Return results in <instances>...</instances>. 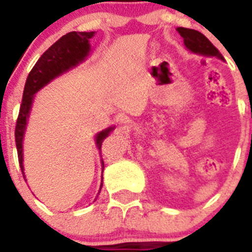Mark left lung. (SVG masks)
Instances as JSON below:
<instances>
[{
  "label": "left lung",
  "mask_w": 252,
  "mask_h": 252,
  "mask_svg": "<svg viewBox=\"0 0 252 252\" xmlns=\"http://www.w3.org/2000/svg\"><path fill=\"white\" fill-rule=\"evenodd\" d=\"M177 31L179 32L180 36L183 37L184 45L190 51L197 53V54L206 55V57H217L220 59H223L218 49L199 31L186 28H178Z\"/></svg>",
  "instance_id": "left-lung-1"
}]
</instances>
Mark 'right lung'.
Returning <instances> with one entry per match:
<instances>
[{
  "mask_svg": "<svg viewBox=\"0 0 252 252\" xmlns=\"http://www.w3.org/2000/svg\"><path fill=\"white\" fill-rule=\"evenodd\" d=\"M94 31L91 32H77L72 31L55 41L48 50L37 60L34 68L29 73L26 79L24 94H22L21 106H20L19 116H17L16 127H15V141H16L17 157L19 164L24 175L22 166V139L24 131L26 127V120L29 117L30 107L32 103V97L35 93L48 84L51 79H54L59 74L68 70L69 68L77 65L84 59L90 51V39L93 36ZM113 127L107 128L97 135V148L101 149L103 140L108 136V133ZM25 178V175H24Z\"/></svg>",
  "mask_w": 252,
  "mask_h": 252,
  "instance_id": "1",
  "label": "right lung"
}]
</instances>
